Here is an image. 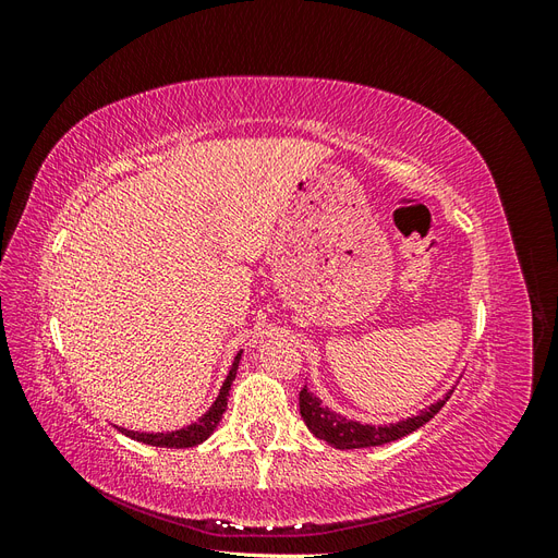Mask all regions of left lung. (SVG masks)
Masks as SVG:
<instances>
[{
  "instance_id": "8db88e82",
  "label": "left lung",
  "mask_w": 558,
  "mask_h": 558,
  "mask_svg": "<svg viewBox=\"0 0 558 558\" xmlns=\"http://www.w3.org/2000/svg\"><path fill=\"white\" fill-rule=\"evenodd\" d=\"M451 393H453V388H449V391L440 400L430 402L426 410H421L414 416L393 421V424L373 426V424H361V421H351L342 414L332 412L330 408H324L320 400L314 393H310V388L305 386L300 391V414H302V421H305L307 428L318 437V440H326L335 449L379 447L386 442L400 440V437L410 435L416 428L428 424V421L442 410V404L449 400Z\"/></svg>"
}]
</instances>
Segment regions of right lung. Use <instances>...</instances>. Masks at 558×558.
Instances as JSON below:
<instances>
[{
	"label": "right lung",
	"mask_w": 558,
	"mask_h": 558,
	"mask_svg": "<svg viewBox=\"0 0 558 558\" xmlns=\"http://www.w3.org/2000/svg\"><path fill=\"white\" fill-rule=\"evenodd\" d=\"M240 359H242V351L234 356L232 361V367L230 373L221 386V391H218L216 400L211 408L202 414L195 424L185 426V428H179V430H172V433H140V430H128V428H118L123 435L132 437V440L137 442H144V445H150V447H170V449H185V447H195L199 442H205L207 437L216 430L218 421L223 418V412L228 408V396H230V386L234 381V377H238V367H240Z\"/></svg>",
	"instance_id": "right-lung-1"
}]
</instances>
